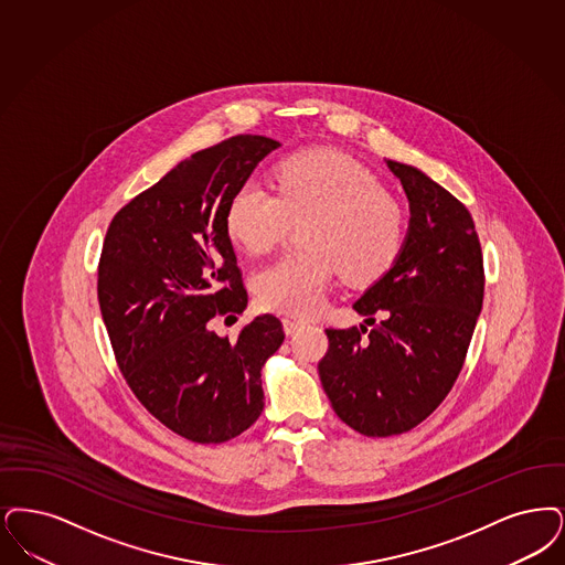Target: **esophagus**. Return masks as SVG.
Listing matches in <instances>:
<instances>
[{
	"instance_id": "34e87169",
	"label": "esophagus",
	"mask_w": 565,
	"mask_h": 565,
	"mask_svg": "<svg viewBox=\"0 0 565 565\" xmlns=\"http://www.w3.org/2000/svg\"><path fill=\"white\" fill-rule=\"evenodd\" d=\"M300 328H305V321H300V319H292V317H284V330H286V334H288V337L296 334Z\"/></svg>"
}]
</instances>
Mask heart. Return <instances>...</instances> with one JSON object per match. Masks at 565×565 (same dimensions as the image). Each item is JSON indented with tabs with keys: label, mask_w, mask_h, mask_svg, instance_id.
I'll return each instance as SVG.
<instances>
[{
	"label": "heart",
	"mask_w": 565,
	"mask_h": 565,
	"mask_svg": "<svg viewBox=\"0 0 565 565\" xmlns=\"http://www.w3.org/2000/svg\"><path fill=\"white\" fill-rule=\"evenodd\" d=\"M275 184L277 193L244 182L226 207L231 239L252 254L281 244L292 221H307V248L284 254L254 277L267 311L311 316L337 271L349 284H370L397 260L404 210L360 161L330 149L302 151L277 166Z\"/></svg>",
	"instance_id": "b5f03b06"
}]
</instances>
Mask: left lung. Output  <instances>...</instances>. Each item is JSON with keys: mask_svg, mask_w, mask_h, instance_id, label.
I'll return each mask as SVG.
<instances>
[{"mask_svg": "<svg viewBox=\"0 0 565 565\" xmlns=\"http://www.w3.org/2000/svg\"><path fill=\"white\" fill-rule=\"evenodd\" d=\"M409 202L393 267L353 309L365 326L328 328L317 365L340 420L367 437L420 425L456 383L483 302V256L469 210L414 166L386 159ZM381 312L384 321L371 317Z\"/></svg>", "mask_w": 565, "mask_h": 565, "instance_id": "obj_1", "label": "left lung"}]
</instances>
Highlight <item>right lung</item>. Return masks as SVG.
<instances>
[{
  "label": "right lung",
  "instance_id": "1",
  "mask_svg": "<svg viewBox=\"0 0 565 565\" xmlns=\"http://www.w3.org/2000/svg\"><path fill=\"white\" fill-rule=\"evenodd\" d=\"M277 147L237 135L193 153L126 203L103 244L98 305L117 365L136 399L195 444H223L256 423L260 370L286 337L269 313L237 340L210 328L248 305L226 207Z\"/></svg>",
  "mask_w": 565,
  "mask_h": 565
}]
</instances>
